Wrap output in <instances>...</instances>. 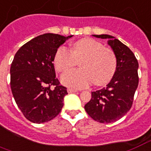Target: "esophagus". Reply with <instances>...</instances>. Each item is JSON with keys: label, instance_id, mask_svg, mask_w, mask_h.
<instances>
[{"label": "esophagus", "instance_id": "1", "mask_svg": "<svg viewBox=\"0 0 151 151\" xmlns=\"http://www.w3.org/2000/svg\"><path fill=\"white\" fill-rule=\"evenodd\" d=\"M67 92L69 93H76V92H78V89H75V88H69L67 89Z\"/></svg>", "mask_w": 151, "mask_h": 151}]
</instances>
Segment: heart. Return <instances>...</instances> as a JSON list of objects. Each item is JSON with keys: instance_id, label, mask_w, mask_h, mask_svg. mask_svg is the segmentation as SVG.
Masks as SVG:
<instances>
[{"instance_id": "obj_1", "label": "heart", "mask_w": 151, "mask_h": 151, "mask_svg": "<svg viewBox=\"0 0 151 151\" xmlns=\"http://www.w3.org/2000/svg\"><path fill=\"white\" fill-rule=\"evenodd\" d=\"M81 69L66 71L61 78L63 84L73 88H85L94 81L96 86L109 82L116 70V58L110 48L93 39H82L75 42L71 50L61 46L55 53L54 63L59 72L72 67L77 59Z\"/></svg>"}]
</instances>
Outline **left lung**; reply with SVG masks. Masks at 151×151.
Listing matches in <instances>:
<instances>
[{"mask_svg": "<svg viewBox=\"0 0 151 151\" xmlns=\"http://www.w3.org/2000/svg\"><path fill=\"white\" fill-rule=\"evenodd\" d=\"M108 40L116 58V70L106 87L92 92V98L85 105L88 116L94 120L109 124L125 116L132 108L139 85V63L132 50L109 35H93Z\"/></svg>", "mask_w": 151, "mask_h": 151, "instance_id": "obj_1", "label": "left lung"}]
</instances>
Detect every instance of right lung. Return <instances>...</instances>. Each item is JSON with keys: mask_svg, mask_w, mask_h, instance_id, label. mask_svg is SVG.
<instances>
[{"mask_svg": "<svg viewBox=\"0 0 151 151\" xmlns=\"http://www.w3.org/2000/svg\"><path fill=\"white\" fill-rule=\"evenodd\" d=\"M72 36L41 35L15 55L10 68L12 93L22 113L32 123L50 121L63 109L68 93L56 78L53 62L58 48Z\"/></svg>", "mask_w": 151, "mask_h": 151, "instance_id": "add662e5", "label": "right lung"}]
</instances>
